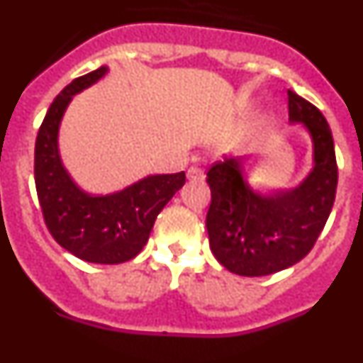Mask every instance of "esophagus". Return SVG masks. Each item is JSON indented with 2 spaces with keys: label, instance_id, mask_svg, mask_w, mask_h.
Segmentation results:
<instances>
[{
  "label": "esophagus",
  "instance_id": "obj_1",
  "mask_svg": "<svg viewBox=\"0 0 363 363\" xmlns=\"http://www.w3.org/2000/svg\"><path fill=\"white\" fill-rule=\"evenodd\" d=\"M187 178L191 179V182H203L205 172L201 171V169H198V167H191L187 171Z\"/></svg>",
  "mask_w": 363,
  "mask_h": 363
}]
</instances>
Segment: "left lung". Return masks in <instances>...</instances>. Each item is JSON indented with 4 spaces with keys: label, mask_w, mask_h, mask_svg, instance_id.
<instances>
[{
    "label": "left lung",
    "mask_w": 363,
    "mask_h": 363,
    "mask_svg": "<svg viewBox=\"0 0 363 363\" xmlns=\"http://www.w3.org/2000/svg\"><path fill=\"white\" fill-rule=\"evenodd\" d=\"M287 94L291 123L303 125L313 140V169L300 185L256 192L245 178V160L214 163L207 172L211 251L240 277H267L306 258L335 203L338 167L331 129L313 104L293 91Z\"/></svg>",
    "instance_id": "8db88e82"
}]
</instances>
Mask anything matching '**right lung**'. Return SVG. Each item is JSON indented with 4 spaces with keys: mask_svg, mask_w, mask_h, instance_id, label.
I'll list each match as a JSON object with an SVG mask.
<instances>
[{
    "mask_svg": "<svg viewBox=\"0 0 363 363\" xmlns=\"http://www.w3.org/2000/svg\"><path fill=\"white\" fill-rule=\"evenodd\" d=\"M108 72L99 67L63 89L47 111L34 150V179L45 223L63 249L91 264H123L149 240L156 216L185 184V172L150 174L112 194L96 196L76 185L63 167L57 133L72 96Z\"/></svg>",
    "mask_w": 363,
    "mask_h": 363,
    "instance_id": "obj_1",
    "label": "right lung"
}]
</instances>
